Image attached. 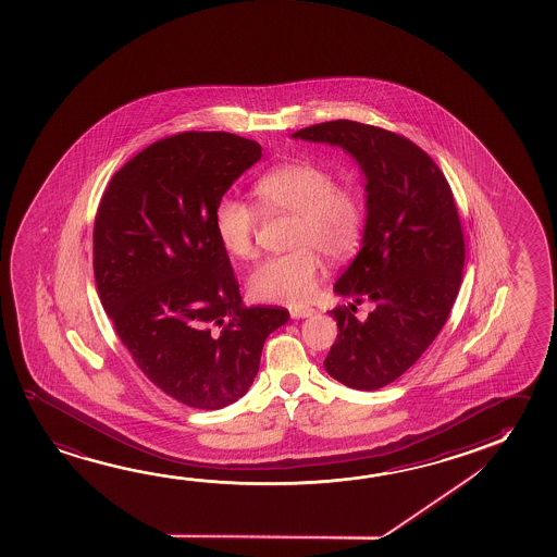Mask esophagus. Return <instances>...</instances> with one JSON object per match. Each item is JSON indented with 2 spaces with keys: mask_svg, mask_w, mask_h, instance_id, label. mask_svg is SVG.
Listing matches in <instances>:
<instances>
[{
  "mask_svg": "<svg viewBox=\"0 0 557 557\" xmlns=\"http://www.w3.org/2000/svg\"><path fill=\"white\" fill-rule=\"evenodd\" d=\"M292 312V319H309L314 314V309H309V307H293L289 309Z\"/></svg>",
  "mask_w": 557,
  "mask_h": 557,
  "instance_id": "34e87169",
  "label": "esophagus"
}]
</instances>
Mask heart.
<instances>
[{
	"label": "heart",
	"instance_id": "obj_1",
	"mask_svg": "<svg viewBox=\"0 0 557 557\" xmlns=\"http://www.w3.org/2000/svg\"><path fill=\"white\" fill-rule=\"evenodd\" d=\"M265 211L295 215L289 255L256 265L248 287L256 299L302 305L317 289L320 256L339 260L349 255L363 228V203L354 188L336 186L334 174L320 164L297 161L270 169L255 184ZM221 247L235 258L255 256L256 211L247 201L225 196L213 213Z\"/></svg>",
	"mask_w": 557,
	"mask_h": 557
}]
</instances>
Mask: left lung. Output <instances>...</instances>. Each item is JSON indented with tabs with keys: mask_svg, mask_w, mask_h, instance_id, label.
<instances>
[{
	"mask_svg": "<svg viewBox=\"0 0 557 557\" xmlns=\"http://www.w3.org/2000/svg\"><path fill=\"white\" fill-rule=\"evenodd\" d=\"M292 137L344 149L363 174L361 248L334 293L374 309L366 320L330 310L339 332L324 367L349 388H383L423 356L455 305L465 238L453 191L433 159L393 132L332 120Z\"/></svg>",
	"mask_w": 557,
	"mask_h": 557,
	"instance_id": "8db88e82",
	"label": "left lung"
}]
</instances>
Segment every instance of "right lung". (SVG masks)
Masks as SVG:
<instances>
[{"mask_svg":"<svg viewBox=\"0 0 557 557\" xmlns=\"http://www.w3.org/2000/svg\"><path fill=\"white\" fill-rule=\"evenodd\" d=\"M262 159L227 132H184L112 176L95 220V280L104 312L151 383L198 410L248 393L265 337L285 309H245L215 233L218 201Z\"/></svg>","mask_w":557,"mask_h":557,"instance_id":"add662e5","label":"right lung"}]
</instances>
